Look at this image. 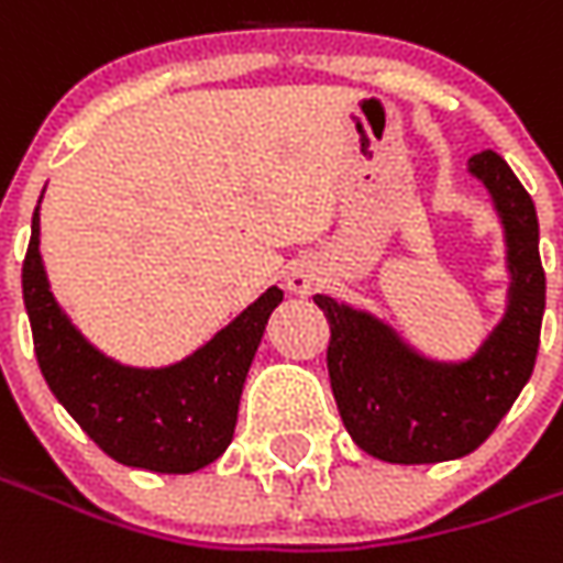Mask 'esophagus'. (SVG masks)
I'll use <instances>...</instances> for the list:
<instances>
[{
    "label": "esophagus",
    "mask_w": 563,
    "mask_h": 563,
    "mask_svg": "<svg viewBox=\"0 0 563 563\" xmlns=\"http://www.w3.org/2000/svg\"><path fill=\"white\" fill-rule=\"evenodd\" d=\"M286 283H289L292 292L308 295L322 283V271L317 268V262H295L289 274H286Z\"/></svg>",
    "instance_id": "obj_1"
}]
</instances>
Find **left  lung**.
<instances>
[{
  "label": "left lung",
  "instance_id": "obj_1",
  "mask_svg": "<svg viewBox=\"0 0 563 563\" xmlns=\"http://www.w3.org/2000/svg\"><path fill=\"white\" fill-rule=\"evenodd\" d=\"M506 225L512 301L470 363L439 365L402 347L387 325L313 295L329 320L325 365L353 442L387 463H442L485 442L528 384L545 310L540 222L533 200L497 152L470 161Z\"/></svg>",
  "mask_w": 563,
  "mask_h": 563
}]
</instances>
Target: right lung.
Returning <instances> with one entry per match:
<instances>
[{
  "label": "right lung",
  "instance_id": "add662e5",
  "mask_svg": "<svg viewBox=\"0 0 563 563\" xmlns=\"http://www.w3.org/2000/svg\"><path fill=\"white\" fill-rule=\"evenodd\" d=\"M283 292L271 286L238 320L170 368H128L90 347L63 317L38 255V207L23 258V305L38 368L51 393L106 454L152 473H195L222 457L234 435L243 380L271 310Z\"/></svg>",
  "mask_w": 563,
  "mask_h": 563
}]
</instances>
